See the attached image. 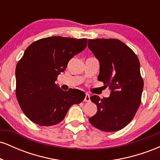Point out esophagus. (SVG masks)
Here are the masks:
<instances>
[{"mask_svg":"<svg viewBox=\"0 0 160 160\" xmlns=\"http://www.w3.org/2000/svg\"><path fill=\"white\" fill-rule=\"evenodd\" d=\"M84 101L86 102H90V95H89L88 93H86L85 98H84Z\"/></svg>","mask_w":160,"mask_h":160,"instance_id":"34e87169","label":"esophagus"}]
</instances>
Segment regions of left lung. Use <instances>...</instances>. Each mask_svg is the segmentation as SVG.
Listing matches in <instances>:
<instances>
[{
	"label": "left lung",
	"instance_id": "obj_1",
	"mask_svg": "<svg viewBox=\"0 0 160 160\" xmlns=\"http://www.w3.org/2000/svg\"><path fill=\"white\" fill-rule=\"evenodd\" d=\"M88 47L100 63L98 80L111 91L108 98L90 97L98 111L89 122L103 132L118 131L132 120L141 104L144 80L138 58L117 39H89Z\"/></svg>",
	"mask_w": 160,
	"mask_h": 160
}]
</instances>
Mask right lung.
Masks as SVG:
<instances>
[{
    "label": "right lung",
    "mask_w": 160,
    "mask_h": 160,
    "mask_svg": "<svg viewBox=\"0 0 160 160\" xmlns=\"http://www.w3.org/2000/svg\"><path fill=\"white\" fill-rule=\"evenodd\" d=\"M86 46V38L55 36L34 41L25 49L16 68V95L29 120L42 126H54L64 120L73 104L85 98L83 92L64 91L55 81Z\"/></svg>",
    "instance_id": "right-lung-1"
}]
</instances>
